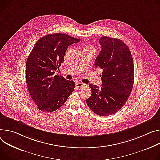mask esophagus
<instances>
[{"label":"esophagus","instance_id":"34e87169","mask_svg":"<svg viewBox=\"0 0 160 160\" xmlns=\"http://www.w3.org/2000/svg\"><path fill=\"white\" fill-rule=\"evenodd\" d=\"M76 86L77 88H83V87L86 86V84L83 83L82 82H77L76 83Z\"/></svg>","mask_w":160,"mask_h":160}]
</instances>
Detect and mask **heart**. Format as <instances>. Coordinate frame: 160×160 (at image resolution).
Listing matches in <instances>:
<instances>
[{
  "label": "heart",
  "instance_id": "b5f03b06",
  "mask_svg": "<svg viewBox=\"0 0 160 160\" xmlns=\"http://www.w3.org/2000/svg\"><path fill=\"white\" fill-rule=\"evenodd\" d=\"M83 49H94V48L91 45H85V46H84L83 50Z\"/></svg>",
  "mask_w": 160,
  "mask_h": 160
}]
</instances>
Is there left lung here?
<instances>
[{
  "mask_svg": "<svg viewBox=\"0 0 160 160\" xmlns=\"http://www.w3.org/2000/svg\"><path fill=\"white\" fill-rule=\"evenodd\" d=\"M99 42L101 50L94 65L103 70L102 88L90 84L92 93L86 103L97 115L108 116L124 105L132 92L134 64L129 47L121 39L103 36Z\"/></svg>",
  "mask_w": 160,
  "mask_h": 160,
  "instance_id": "8db88e82",
  "label": "left lung"
}]
</instances>
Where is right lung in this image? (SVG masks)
<instances>
[{
    "label": "right lung",
    "instance_id": "add662e5",
    "mask_svg": "<svg viewBox=\"0 0 160 160\" xmlns=\"http://www.w3.org/2000/svg\"><path fill=\"white\" fill-rule=\"evenodd\" d=\"M80 40L62 33L40 38L28 55L26 62V83L38 108L45 112L61 107L74 91L75 83L55 75L70 45Z\"/></svg>",
    "mask_w": 160,
    "mask_h": 160
}]
</instances>
